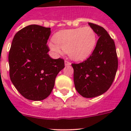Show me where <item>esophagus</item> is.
Wrapping results in <instances>:
<instances>
[{"instance_id":"esophagus-1","label":"esophagus","mask_w":131,"mask_h":131,"mask_svg":"<svg viewBox=\"0 0 131 131\" xmlns=\"http://www.w3.org/2000/svg\"><path fill=\"white\" fill-rule=\"evenodd\" d=\"M65 65H66V66H70V65H71V63H70L69 61H68V60H66V61H65Z\"/></svg>"}]
</instances>
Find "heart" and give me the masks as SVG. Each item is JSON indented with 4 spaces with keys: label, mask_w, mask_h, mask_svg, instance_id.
<instances>
[{
    "label": "heart",
    "mask_w": 131,
    "mask_h": 131,
    "mask_svg": "<svg viewBox=\"0 0 131 131\" xmlns=\"http://www.w3.org/2000/svg\"><path fill=\"white\" fill-rule=\"evenodd\" d=\"M54 43H50L52 51L62 54L68 52L71 58L77 61L87 58L92 54L96 43V35L91 27L85 26L62 30L54 35Z\"/></svg>",
    "instance_id": "b5f03b06"
}]
</instances>
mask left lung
Returning a JSON list of instances; mask_svg holds the SVG:
<instances>
[{"instance_id":"8db88e82","label":"left lung","mask_w":131,"mask_h":131,"mask_svg":"<svg viewBox=\"0 0 131 131\" xmlns=\"http://www.w3.org/2000/svg\"><path fill=\"white\" fill-rule=\"evenodd\" d=\"M99 37L89 58L79 63H72L75 87L84 98L100 96L110 89L115 79L118 59L114 40L104 28L89 23Z\"/></svg>"}]
</instances>
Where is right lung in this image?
<instances>
[{
  "label": "right lung",
  "mask_w": 131,
  "mask_h": 131,
  "mask_svg": "<svg viewBox=\"0 0 131 131\" xmlns=\"http://www.w3.org/2000/svg\"><path fill=\"white\" fill-rule=\"evenodd\" d=\"M50 28L30 25L14 37L8 55L10 77L28 100H42L50 94L55 79L65 67L63 59H52L47 45Z\"/></svg>",
  "instance_id": "1"
}]
</instances>
